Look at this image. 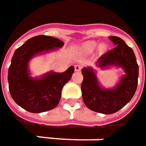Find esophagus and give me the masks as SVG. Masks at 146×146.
I'll return each instance as SVG.
<instances>
[{"label":"esophagus","mask_w":146,"mask_h":146,"mask_svg":"<svg viewBox=\"0 0 146 146\" xmlns=\"http://www.w3.org/2000/svg\"><path fill=\"white\" fill-rule=\"evenodd\" d=\"M80 70H81V66H80V65L75 66V70L76 71H80Z\"/></svg>","instance_id":"esophagus-1"}]
</instances>
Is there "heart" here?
<instances>
[{"label":"heart","mask_w":146,"mask_h":146,"mask_svg":"<svg viewBox=\"0 0 146 146\" xmlns=\"http://www.w3.org/2000/svg\"><path fill=\"white\" fill-rule=\"evenodd\" d=\"M98 45V43H97L96 41L89 40V41H86L80 47L79 50H80V53L84 54V55H89L94 52V50L97 48ZM106 48H107V46L105 44H100L98 48V54H103L106 51Z\"/></svg>","instance_id":"1"}]
</instances>
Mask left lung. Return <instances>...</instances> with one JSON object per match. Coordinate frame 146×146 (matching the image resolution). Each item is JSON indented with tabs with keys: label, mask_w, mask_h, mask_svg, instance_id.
Instances as JSON below:
<instances>
[{
	"label": "left lung",
	"mask_w": 146,
	"mask_h": 146,
	"mask_svg": "<svg viewBox=\"0 0 146 146\" xmlns=\"http://www.w3.org/2000/svg\"><path fill=\"white\" fill-rule=\"evenodd\" d=\"M109 39L115 47L100 57L96 65L101 69L115 66L124 70V75L121 76L115 87H102L93 67H84L81 70L84 76L81 84L84 102L89 110L105 115L119 111L131 101L137 88L139 75L133 50L119 37L110 36Z\"/></svg>",
	"instance_id": "1"
}]
</instances>
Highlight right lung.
<instances>
[{"label":"right lung","instance_id":"obj_1","mask_svg":"<svg viewBox=\"0 0 146 146\" xmlns=\"http://www.w3.org/2000/svg\"><path fill=\"white\" fill-rule=\"evenodd\" d=\"M64 43L48 36H36L17 48L8 70L9 93L22 108L31 113H41L55 108L59 103L62 90L74 73L70 66L62 73L49 71L40 77H32L29 62L37 55L61 48Z\"/></svg>","mask_w":146,"mask_h":146}]
</instances>
